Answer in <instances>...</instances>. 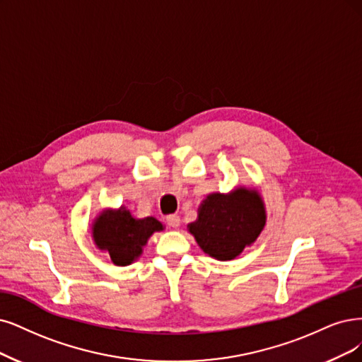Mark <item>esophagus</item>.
Returning <instances> with one entry per match:
<instances>
[{
	"label": "esophagus",
	"instance_id": "1",
	"mask_svg": "<svg viewBox=\"0 0 362 362\" xmlns=\"http://www.w3.org/2000/svg\"><path fill=\"white\" fill-rule=\"evenodd\" d=\"M167 225L171 226V228H177V226L180 225V216H177V215L167 216Z\"/></svg>",
	"mask_w": 362,
	"mask_h": 362
}]
</instances>
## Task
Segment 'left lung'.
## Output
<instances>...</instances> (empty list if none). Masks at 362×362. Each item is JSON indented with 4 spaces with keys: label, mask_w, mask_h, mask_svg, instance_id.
<instances>
[{
    "label": "left lung",
    "mask_w": 362,
    "mask_h": 362,
    "mask_svg": "<svg viewBox=\"0 0 362 362\" xmlns=\"http://www.w3.org/2000/svg\"><path fill=\"white\" fill-rule=\"evenodd\" d=\"M267 223L264 199L257 188L237 186L230 192H211L198 206L197 221L188 231L209 257L235 259L252 246Z\"/></svg>",
    "instance_id": "1"
}]
</instances>
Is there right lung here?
Returning a JSON list of instances; mask_svg holds the SVG:
<instances>
[{"label":"right lung","mask_w":362,"mask_h":362,"mask_svg":"<svg viewBox=\"0 0 362 362\" xmlns=\"http://www.w3.org/2000/svg\"><path fill=\"white\" fill-rule=\"evenodd\" d=\"M163 230V222L156 218H137L125 206L100 210L90 225L93 243L117 267L136 262L152 234Z\"/></svg>","instance_id":"add662e5"}]
</instances>
